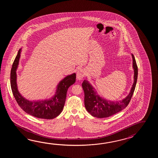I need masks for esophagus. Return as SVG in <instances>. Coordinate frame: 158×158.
<instances>
[{"mask_svg": "<svg viewBox=\"0 0 158 158\" xmlns=\"http://www.w3.org/2000/svg\"><path fill=\"white\" fill-rule=\"evenodd\" d=\"M76 76H77V78L78 80H82L85 77V72H84V70L82 69H79L78 71L77 72V75Z\"/></svg>", "mask_w": 158, "mask_h": 158, "instance_id": "34e87169", "label": "esophagus"}]
</instances>
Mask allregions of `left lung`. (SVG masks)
Wrapping results in <instances>:
<instances>
[{"instance_id":"1","label":"left lung","mask_w":158,"mask_h":158,"mask_svg":"<svg viewBox=\"0 0 158 158\" xmlns=\"http://www.w3.org/2000/svg\"><path fill=\"white\" fill-rule=\"evenodd\" d=\"M133 67L134 68V83L128 96L121 101L111 102L100 97L94 87L86 80H84L82 86L84 89L85 106L92 116L98 118L110 117L124 110L131 100L136 86L138 77V67L134 55L132 54Z\"/></svg>"}]
</instances>
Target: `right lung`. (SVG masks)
I'll list each match as a JSON object with an SVG mask.
<instances>
[{
	"instance_id": "obj_1",
	"label": "right lung",
	"mask_w": 158,
	"mask_h": 158,
	"mask_svg": "<svg viewBox=\"0 0 158 158\" xmlns=\"http://www.w3.org/2000/svg\"><path fill=\"white\" fill-rule=\"evenodd\" d=\"M21 49L19 50L10 71V86L14 97L19 106L26 113L35 118L52 119L60 114L64 107L69 87L76 82V74L64 78L58 85L56 94L49 100L31 102L25 99L17 90L16 69L20 56Z\"/></svg>"
}]
</instances>
